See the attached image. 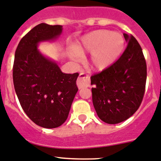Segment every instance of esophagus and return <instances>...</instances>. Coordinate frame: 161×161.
Instances as JSON below:
<instances>
[{"mask_svg": "<svg viewBox=\"0 0 161 161\" xmlns=\"http://www.w3.org/2000/svg\"><path fill=\"white\" fill-rule=\"evenodd\" d=\"M77 85L79 89L89 87L90 86V78H89L88 76L84 73L80 74L77 80Z\"/></svg>", "mask_w": 161, "mask_h": 161, "instance_id": "1", "label": "esophagus"}]
</instances>
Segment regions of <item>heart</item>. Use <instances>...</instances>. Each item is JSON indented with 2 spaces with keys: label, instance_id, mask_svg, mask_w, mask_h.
<instances>
[{
  "label": "heart",
  "instance_id": "b5f03b06",
  "mask_svg": "<svg viewBox=\"0 0 161 161\" xmlns=\"http://www.w3.org/2000/svg\"><path fill=\"white\" fill-rule=\"evenodd\" d=\"M125 46V39L119 32L107 29L93 31L83 36L69 53V57L77 59L78 55L91 53L89 67L95 71L107 69L119 58Z\"/></svg>",
  "mask_w": 161,
  "mask_h": 161
}]
</instances>
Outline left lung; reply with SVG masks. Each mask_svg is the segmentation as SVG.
I'll return each mask as SVG.
<instances>
[{"label": "left lung", "mask_w": 161, "mask_h": 161, "mask_svg": "<svg viewBox=\"0 0 161 161\" xmlns=\"http://www.w3.org/2000/svg\"><path fill=\"white\" fill-rule=\"evenodd\" d=\"M123 36L128 45L120 58L91 77L94 109L108 124L120 123L132 116L145 92L147 64L142 48L132 35Z\"/></svg>", "instance_id": "8db88e82"}]
</instances>
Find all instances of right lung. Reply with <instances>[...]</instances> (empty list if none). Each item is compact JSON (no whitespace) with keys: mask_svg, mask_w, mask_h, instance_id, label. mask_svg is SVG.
Segmentation results:
<instances>
[{"mask_svg":"<svg viewBox=\"0 0 161 161\" xmlns=\"http://www.w3.org/2000/svg\"><path fill=\"white\" fill-rule=\"evenodd\" d=\"M62 31V25L41 23L21 39L14 55L13 82L21 108L33 122L46 129L67 120L78 91V73H63L38 49L40 42L56 40Z\"/></svg>","mask_w":161,"mask_h":161,"instance_id":"1","label":"right lung"}]
</instances>
